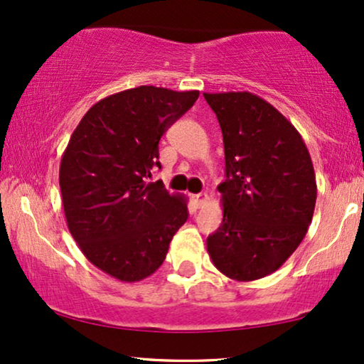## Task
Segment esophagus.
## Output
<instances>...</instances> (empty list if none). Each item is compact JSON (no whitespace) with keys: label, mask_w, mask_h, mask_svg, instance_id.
I'll return each instance as SVG.
<instances>
[{"label":"esophagus","mask_w":364,"mask_h":364,"mask_svg":"<svg viewBox=\"0 0 364 364\" xmlns=\"http://www.w3.org/2000/svg\"><path fill=\"white\" fill-rule=\"evenodd\" d=\"M207 200V193H197V196H193V202H196L197 207H202L203 203Z\"/></svg>","instance_id":"34e87169"}]
</instances>
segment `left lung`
<instances>
[{"instance_id": "1", "label": "left lung", "mask_w": 364, "mask_h": 364, "mask_svg": "<svg viewBox=\"0 0 364 364\" xmlns=\"http://www.w3.org/2000/svg\"><path fill=\"white\" fill-rule=\"evenodd\" d=\"M225 151L223 220L207 238L217 270L237 282L277 272L305 238L316 203L310 152L295 126L252 92H203Z\"/></svg>"}]
</instances>
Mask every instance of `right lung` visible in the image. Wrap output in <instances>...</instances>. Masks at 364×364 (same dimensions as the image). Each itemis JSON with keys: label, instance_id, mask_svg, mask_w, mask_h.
<instances>
[{"label": "right lung", "instance_id": "1", "mask_svg": "<svg viewBox=\"0 0 364 364\" xmlns=\"http://www.w3.org/2000/svg\"><path fill=\"white\" fill-rule=\"evenodd\" d=\"M198 91L139 86L101 99L74 129L59 166L64 215L84 257L121 282H141L162 265L186 223L187 198L147 182L164 132Z\"/></svg>", "mask_w": 364, "mask_h": 364}]
</instances>
